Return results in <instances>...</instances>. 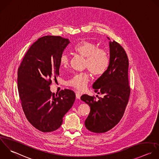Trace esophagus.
Wrapping results in <instances>:
<instances>
[{"label":"esophagus","instance_id":"34e87169","mask_svg":"<svg viewBox=\"0 0 159 159\" xmlns=\"http://www.w3.org/2000/svg\"><path fill=\"white\" fill-rule=\"evenodd\" d=\"M75 96H76V98H77V99H80V97H81L80 94L79 92H77V93H75Z\"/></svg>","mask_w":159,"mask_h":159}]
</instances>
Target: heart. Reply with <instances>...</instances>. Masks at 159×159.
Masks as SVG:
<instances>
[{"label":"heart","instance_id":"obj_1","mask_svg":"<svg viewBox=\"0 0 159 159\" xmlns=\"http://www.w3.org/2000/svg\"><path fill=\"white\" fill-rule=\"evenodd\" d=\"M73 51L85 58L84 68L89 69L93 75L100 76L107 70L110 63L108 53L105 49L98 48L95 43L89 41H82L74 47ZM59 63L61 67H67L70 63L69 56L62 54L60 57ZM89 81V74L83 72L74 74L65 82V85L82 92L87 89Z\"/></svg>","mask_w":159,"mask_h":159}]
</instances>
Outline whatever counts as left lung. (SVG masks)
I'll list each match as a JSON object with an SVG mask.
<instances>
[{
	"instance_id": "left-lung-1",
	"label": "left lung",
	"mask_w": 159,
	"mask_h": 159,
	"mask_svg": "<svg viewBox=\"0 0 159 159\" xmlns=\"http://www.w3.org/2000/svg\"><path fill=\"white\" fill-rule=\"evenodd\" d=\"M110 54L107 70L93 84L95 92L103 97L97 100L94 96L83 95L80 98L90 107L85 121V127L95 133H106L120 121L130 96L126 52L118 43L113 41H110Z\"/></svg>"
}]
</instances>
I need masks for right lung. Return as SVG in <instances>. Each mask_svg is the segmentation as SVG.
Here are the masks:
<instances>
[{
  "label": "right lung",
  "instance_id": "add662e5",
  "mask_svg": "<svg viewBox=\"0 0 159 159\" xmlns=\"http://www.w3.org/2000/svg\"><path fill=\"white\" fill-rule=\"evenodd\" d=\"M70 43L59 36L39 38L28 49L18 69V90L28 121L39 131L57 129L71 108L75 93L69 89L55 95L50 91L51 79L59 75L60 57Z\"/></svg>",
  "mask_w": 159,
  "mask_h": 159
}]
</instances>
